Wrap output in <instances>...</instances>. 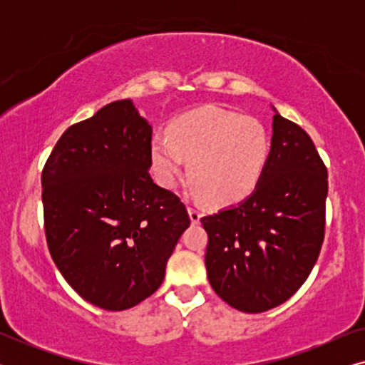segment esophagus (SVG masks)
<instances>
[{"mask_svg":"<svg viewBox=\"0 0 365 365\" xmlns=\"http://www.w3.org/2000/svg\"><path fill=\"white\" fill-rule=\"evenodd\" d=\"M187 212H189V217H191L192 222H199V219H201V216H202V212L199 211L197 207H192V206L187 207Z\"/></svg>","mask_w":365,"mask_h":365,"instance_id":"1","label":"esophagus"}]
</instances>
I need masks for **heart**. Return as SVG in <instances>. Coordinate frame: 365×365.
Listing matches in <instances>:
<instances>
[{
  "label": "heart",
  "instance_id": "obj_1",
  "mask_svg": "<svg viewBox=\"0 0 365 365\" xmlns=\"http://www.w3.org/2000/svg\"><path fill=\"white\" fill-rule=\"evenodd\" d=\"M271 139L256 118L221 108H201L182 114L168 133L151 141V164L159 184L174 187L186 169L194 191L216 204L246 199L261 181Z\"/></svg>",
  "mask_w": 365,
  "mask_h": 365
}]
</instances>
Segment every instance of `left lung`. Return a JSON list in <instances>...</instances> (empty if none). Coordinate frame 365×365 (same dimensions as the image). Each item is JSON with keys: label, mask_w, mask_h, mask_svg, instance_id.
<instances>
[{"label": "left lung", "mask_w": 365, "mask_h": 365, "mask_svg": "<svg viewBox=\"0 0 365 365\" xmlns=\"http://www.w3.org/2000/svg\"><path fill=\"white\" fill-rule=\"evenodd\" d=\"M276 111V109H274ZM327 169L312 139L276 111L271 153L254 192L201 219L211 287L237 311L281 306L306 282L326 227Z\"/></svg>", "instance_id": "left-lung-1"}]
</instances>
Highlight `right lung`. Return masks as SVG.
Returning a JSON list of instances; mask_svg holds the SVG:
<instances>
[{"label":"right lung","instance_id":"add662e5","mask_svg":"<svg viewBox=\"0 0 365 365\" xmlns=\"http://www.w3.org/2000/svg\"><path fill=\"white\" fill-rule=\"evenodd\" d=\"M151 138L131 99L109 103L63 133L41 174L49 254L69 286L106 311L158 291L191 224L149 174Z\"/></svg>","mask_w":365,"mask_h":365}]
</instances>
